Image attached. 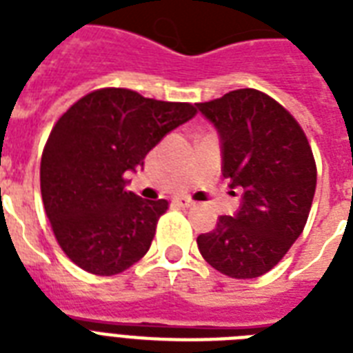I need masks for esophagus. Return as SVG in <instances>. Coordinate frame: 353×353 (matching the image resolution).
I'll return each instance as SVG.
<instances>
[{
  "label": "esophagus",
  "instance_id": "obj_1",
  "mask_svg": "<svg viewBox=\"0 0 353 353\" xmlns=\"http://www.w3.org/2000/svg\"><path fill=\"white\" fill-rule=\"evenodd\" d=\"M174 203L179 205V207H192L194 201H190V199H187V198H176L174 199Z\"/></svg>",
  "mask_w": 353,
  "mask_h": 353
}]
</instances>
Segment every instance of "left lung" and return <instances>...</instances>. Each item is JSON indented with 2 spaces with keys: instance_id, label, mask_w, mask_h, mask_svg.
Returning <instances> with one entry per match:
<instances>
[{
  "instance_id": "8db88e82",
  "label": "left lung",
  "mask_w": 353,
  "mask_h": 353,
  "mask_svg": "<svg viewBox=\"0 0 353 353\" xmlns=\"http://www.w3.org/2000/svg\"><path fill=\"white\" fill-rule=\"evenodd\" d=\"M216 128L221 174L241 188L240 207L198 236L201 256L231 279L268 273L301 236L317 168L299 122L262 91L236 90L196 104Z\"/></svg>"
}]
</instances>
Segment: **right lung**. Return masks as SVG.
<instances>
[{
    "label": "right lung",
    "instance_id": "add662e5",
    "mask_svg": "<svg viewBox=\"0 0 353 353\" xmlns=\"http://www.w3.org/2000/svg\"><path fill=\"white\" fill-rule=\"evenodd\" d=\"M194 115L187 102L106 88L58 119L41 155V199L58 243L79 268L112 276L148 252L168 201L128 192L126 174Z\"/></svg>",
    "mask_w": 353,
    "mask_h": 353
}]
</instances>
